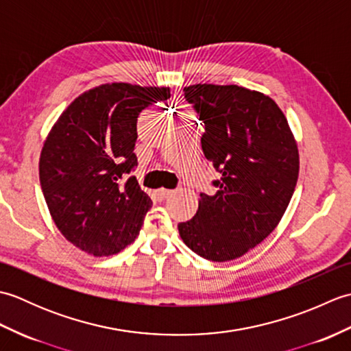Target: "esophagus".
<instances>
[{"instance_id":"1","label":"esophagus","mask_w":351,"mask_h":351,"mask_svg":"<svg viewBox=\"0 0 351 351\" xmlns=\"http://www.w3.org/2000/svg\"><path fill=\"white\" fill-rule=\"evenodd\" d=\"M171 193H173V190H158V191H156V197H158L160 200H162V199H166L167 196H170L171 195Z\"/></svg>"}]
</instances>
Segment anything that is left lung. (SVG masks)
<instances>
[{
  "label": "left lung",
  "instance_id": "obj_1",
  "mask_svg": "<svg viewBox=\"0 0 351 351\" xmlns=\"http://www.w3.org/2000/svg\"><path fill=\"white\" fill-rule=\"evenodd\" d=\"M184 98L204 123L202 151L220 178L215 195L202 193L195 217L178 229L199 256L232 261L278 226L299 178V151L287 117L263 93L196 84Z\"/></svg>",
  "mask_w": 351,
  "mask_h": 351
}]
</instances>
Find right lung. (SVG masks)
I'll list each match as a JSON object with an SVG mask.
<instances>
[{
	"mask_svg": "<svg viewBox=\"0 0 351 351\" xmlns=\"http://www.w3.org/2000/svg\"><path fill=\"white\" fill-rule=\"evenodd\" d=\"M169 87L104 84L73 101L45 141L39 176L52 220L68 241L110 256L136 240L152 200L140 189L137 117Z\"/></svg>",
	"mask_w": 351,
	"mask_h": 351,
	"instance_id": "add662e5",
	"label": "right lung"
}]
</instances>
